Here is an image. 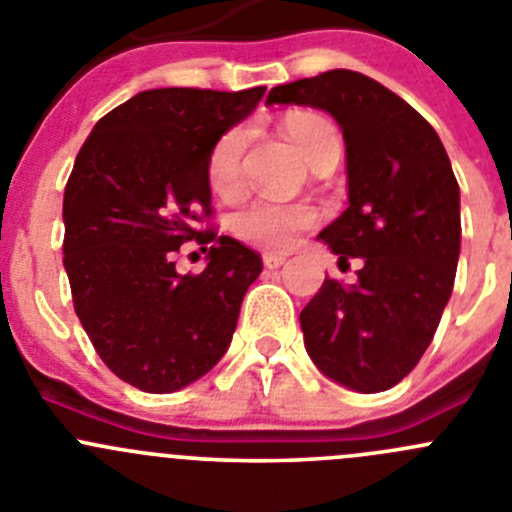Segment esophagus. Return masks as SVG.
Returning a JSON list of instances; mask_svg holds the SVG:
<instances>
[{"label":"esophagus","instance_id":"1","mask_svg":"<svg viewBox=\"0 0 512 512\" xmlns=\"http://www.w3.org/2000/svg\"><path fill=\"white\" fill-rule=\"evenodd\" d=\"M286 261L284 253H264V266L266 269H279L281 264Z\"/></svg>","mask_w":512,"mask_h":512}]
</instances>
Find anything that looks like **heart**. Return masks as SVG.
Here are the masks:
<instances>
[{
  "label": "heart",
  "mask_w": 512,
  "mask_h": 512,
  "mask_svg": "<svg viewBox=\"0 0 512 512\" xmlns=\"http://www.w3.org/2000/svg\"><path fill=\"white\" fill-rule=\"evenodd\" d=\"M281 130L299 148L306 163H314L319 155L339 150V133L324 115L311 110H291L281 118ZM246 150V128L226 130L213 143L206 160L208 186L218 196H231L241 186V158ZM314 223V211L296 203H279L259 198L233 213L231 228L241 241L259 248H286L296 241L301 231Z\"/></svg>",
  "instance_id": "obj_1"
}]
</instances>
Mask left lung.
<instances>
[{"label": "left lung", "mask_w": 512, "mask_h": 512, "mask_svg": "<svg viewBox=\"0 0 512 512\" xmlns=\"http://www.w3.org/2000/svg\"><path fill=\"white\" fill-rule=\"evenodd\" d=\"M266 105L319 107L347 145L349 206L319 233L357 281L324 279L299 321L311 362L354 392L407 377L437 332L460 259V188L440 135L372 77L329 70L279 85Z\"/></svg>", "instance_id": "left-lung-1"}]
</instances>
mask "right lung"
Wrapping results in <instances>:
<instances>
[{"mask_svg": "<svg viewBox=\"0 0 512 512\" xmlns=\"http://www.w3.org/2000/svg\"><path fill=\"white\" fill-rule=\"evenodd\" d=\"M264 92H138L97 120L77 153L62 203L72 301L107 369L143 392H178L211 372L259 279V253L198 223L211 218L213 143ZM193 237L209 264L180 277L172 256Z\"/></svg>", "mask_w": 512, "mask_h": 512, "instance_id": "right-lung-1", "label": "right lung"}]
</instances>
